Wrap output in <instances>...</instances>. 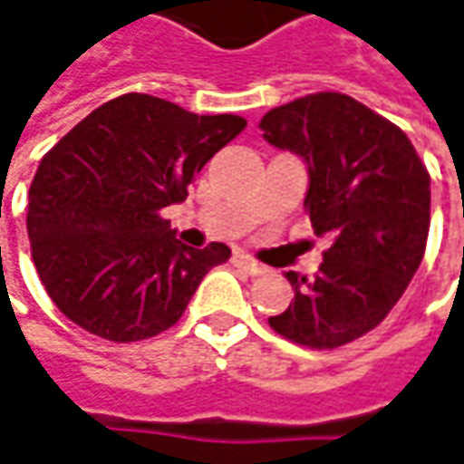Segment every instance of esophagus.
Returning <instances> with one entry per match:
<instances>
[{"instance_id": "obj_1", "label": "esophagus", "mask_w": 464, "mask_h": 464, "mask_svg": "<svg viewBox=\"0 0 464 464\" xmlns=\"http://www.w3.org/2000/svg\"><path fill=\"white\" fill-rule=\"evenodd\" d=\"M233 266H238V269H244V272L254 274V276L266 272V266H264V264L254 261V258L248 256V254H244V251H236V254H233Z\"/></svg>"}]
</instances>
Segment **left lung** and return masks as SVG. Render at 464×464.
<instances>
[{
	"instance_id": "1",
	"label": "left lung",
	"mask_w": 464,
	"mask_h": 464,
	"mask_svg": "<svg viewBox=\"0 0 464 464\" xmlns=\"http://www.w3.org/2000/svg\"><path fill=\"white\" fill-rule=\"evenodd\" d=\"M264 140L307 162L304 208L330 233L312 279L286 272L295 299L269 317L274 333L314 351L363 338L401 299L430 236V172L389 119L335 91L276 106Z\"/></svg>"
}]
</instances>
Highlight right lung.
<instances>
[{
  "label": "right lung",
  "mask_w": 464,
  "mask_h": 464,
  "mask_svg": "<svg viewBox=\"0 0 464 464\" xmlns=\"http://www.w3.org/2000/svg\"><path fill=\"white\" fill-rule=\"evenodd\" d=\"M244 129L233 113L198 116L124 93L43 157L27 236L40 282L68 320L111 343L154 338L178 323L231 248L179 244L160 210L182 203L192 178Z\"/></svg>",
  "instance_id": "right-lung-1"
}]
</instances>
